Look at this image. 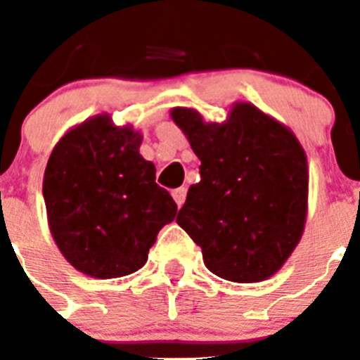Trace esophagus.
Wrapping results in <instances>:
<instances>
[{
  "label": "esophagus",
  "mask_w": 360,
  "mask_h": 360,
  "mask_svg": "<svg viewBox=\"0 0 360 360\" xmlns=\"http://www.w3.org/2000/svg\"><path fill=\"white\" fill-rule=\"evenodd\" d=\"M172 196H174V200H175V203H177V205H183V203H185V198H186V188L185 186H179V188H175V191H172Z\"/></svg>",
  "instance_id": "1"
}]
</instances>
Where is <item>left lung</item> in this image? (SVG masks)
Wrapping results in <instances>:
<instances>
[{"label":"left lung","instance_id":"left-lung-1","mask_svg":"<svg viewBox=\"0 0 360 360\" xmlns=\"http://www.w3.org/2000/svg\"><path fill=\"white\" fill-rule=\"evenodd\" d=\"M169 115L202 160V179L188 188L177 224L217 276L267 280L304 231L307 153L285 124L250 103L233 104L224 123H205L192 108Z\"/></svg>","mask_w":360,"mask_h":360}]
</instances>
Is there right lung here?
<instances>
[{
  "mask_svg": "<svg viewBox=\"0 0 360 360\" xmlns=\"http://www.w3.org/2000/svg\"><path fill=\"white\" fill-rule=\"evenodd\" d=\"M143 136L108 114L76 124L48 158L42 196L48 226L65 259L93 278L141 269L177 205L155 183V164L140 155Z\"/></svg>",
  "mask_w": 360,
  "mask_h": 360,
  "instance_id": "obj_1",
  "label": "right lung"
}]
</instances>
